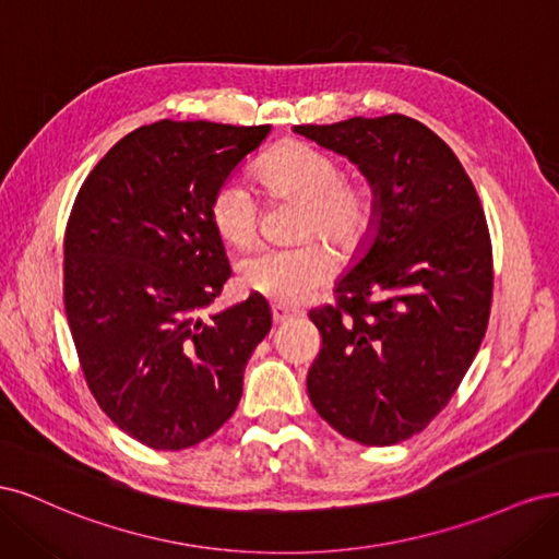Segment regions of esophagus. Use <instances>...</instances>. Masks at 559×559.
<instances>
[{"mask_svg":"<svg viewBox=\"0 0 559 559\" xmlns=\"http://www.w3.org/2000/svg\"><path fill=\"white\" fill-rule=\"evenodd\" d=\"M270 314H273V321H275V324H284V321H289V319L298 317L300 312H296V310H286V308H282V306H273V308H270Z\"/></svg>","mask_w":559,"mask_h":559,"instance_id":"34e87169","label":"esophagus"}]
</instances>
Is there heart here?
I'll return each mask as SVG.
<instances>
[{"instance_id":"b5f03b06","label":"heart","mask_w":559,"mask_h":559,"mask_svg":"<svg viewBox=\"0 0 559 559\" xmlns=\"http://www.w3.org/2000/svg\"><path fill=\"white\" fill-rule=\"evenodd\" d=\"M259 181L267 200L302 205L298 238H326L345 253L361 251L378 228L380 202L373 186L347 179L345 165L308 142H284L261 160ZM214 233L230 247H249L259 235L261 205L238 179L224 181L210 200ZM335 275V253L321 240L298 247H265L238 265L245 292L296 306Z\"/></svg>"}]
</instances>
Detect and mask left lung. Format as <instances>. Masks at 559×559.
<instances>
[{
    "label": "left lung",
    "instance_id": "1",
    "mask_svg": "<svg viewBox=\"0 0 559 559\" xmlns=\"http://www.w3.org/2000/svg\"><path fill=\"white\" fill-rule=\"evenodd\" d=\"M298 134L359 165L380 202L376 240L310 310L321 349L314 411L352 441L394 445L441 413L478 354L492 308V240L460 158L415 118L389 114Z\"/></svg>",
    "mask_w": 559,
    "mask_h": 559
}]
</instances>
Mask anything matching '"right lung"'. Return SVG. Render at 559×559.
<instances>
[{
	"label": "right lung",
	"instance_id": "1",
	"mask_svg": "<svg viewBox=\"0 0 559 559\" xmlns=\"http://www.w3.org/2000/svg\"><path fill=\"white\" fill-rule=\"evenodd\" d=\"M270 126L158 121L116 142L64 230V312L83 378L114 425L154 450L205 441L235 413L273 326L259 296L202 321L230 277L210 200Z\"/></svg>",
	"mask_w": 559,
	"mask_h": 559
}]
</instances>
